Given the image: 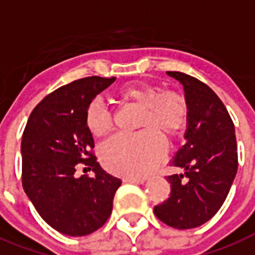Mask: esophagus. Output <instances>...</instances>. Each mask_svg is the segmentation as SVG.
<instances>
[{
	"mask_svg": "<svg viewBox=\"0 0 255 255\" xmlns=\"http://www.w3.org/2000/svg\"><path fill=\"white\" fill-rule=\"evenodd\" d=\"M124 181H125V182L138 183V185H141V183L145 182L146 178H130V177H126V178H124Z\"/></svg>",
	"mask_w": 255,
	"mask_h": 255,
	"instance_id": "esophagus-1",
	"label": "esophagus"
}]
</instances>
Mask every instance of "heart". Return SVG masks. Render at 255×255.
<instances>
[{
    "mask_svg": "<svg viewBox=\"0 0 255 255\" xmlns=\"http://www.w3.org/2000/svg\"><path fill=\"white\" fill-rule=\"evenodd\" d=\"M117 98L122 104L141 108L139 129L135 135L120 134L101 150L102 162L110 171L130 178H139L154 169L166 154L165 143L159 137L174 139L189 122L186 98L175 90H163L147 82H134L120 89ZM85 124L97 138L113 130V114L100 101H92L85 112Z\"/></svg>",
    "mask_w": 255,
    "mask_h": 255,
    "instance_id": "b5f03b06",
    "label": "heart"
}]
</instances>
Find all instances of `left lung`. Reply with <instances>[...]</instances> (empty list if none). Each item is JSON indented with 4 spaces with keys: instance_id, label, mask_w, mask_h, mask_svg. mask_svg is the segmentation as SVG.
I'll use <instances>...</instances> for the list:
<instances>
[{
    "instance_id": "1",
    "label": "left lung",
    "mask_w": 255,
    "mask_h": 255,
    "mask_svg": "<svg viewBox=\"0 0 255 255\" xmlns=\"http://www.w3.org/2000/svg\"><path fill=\"white\" fill-rule=\"evenodd\" d=\"M183 85L189 105L186 142L173 158L182 174L167 175L170 194L154 206L159 221L174 229L198 228L216 216L238 169L234 124L220 97L202 81L167 72Z\"/></svg>"
}]
</instances>
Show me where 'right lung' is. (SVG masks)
I'll list each match as a JSON object with an SVG mask.
<instances>
[{
  "label": "right lung",
  "instance_id": "add662e5",
  "mask_svg": "<svg viewBox=\"0 0 255 255\" xmlns=\"http://www.w3.org/2000/svg\"><path fill=\"white\" fill-rule=\"evenodd\" d=\"M114 81L94 76L61 86L35 106L23 130V190L42 220L66 236H88L102 228L122 183L97 162L85 124L89 104ZM78 167H92L95 177L78 179Z\"/></svg>",
  "mask_w": 255,
  "mask_h": 255
}]
</instances>
